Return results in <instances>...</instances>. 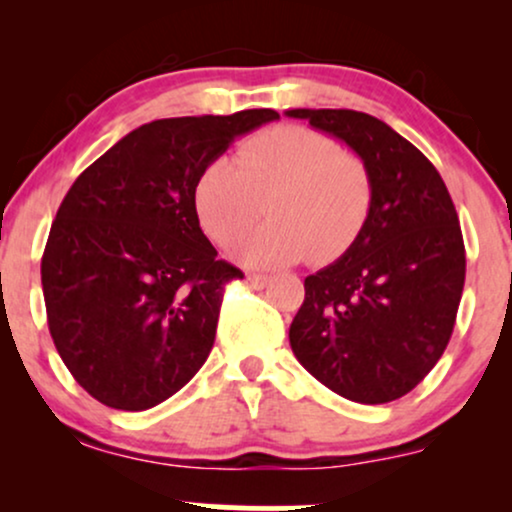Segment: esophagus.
<instances>
[{"label": "esophagus", "instance_id": "34e87169", "mask_svg": "<svg viewBox=\"0 0 512 512\" xmlns=\"http://www.w3.org/2000/svg\"><path fill=\"white\" fill-rule=\"evenodd\" d=\"M269 281H272V279H269L267 274H257V272H250V274H248V284L252 286V289H257V291L267 289Z\"/></svg>", "mask_w": 512, "mask_h": 512}]
</instances>
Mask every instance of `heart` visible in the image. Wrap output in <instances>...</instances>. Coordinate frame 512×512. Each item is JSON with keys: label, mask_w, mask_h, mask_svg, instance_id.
<instances>
[{"label": "heart", "mask_w": 512, "mask_h": 512, "mask_svg": "<svg viewBox=\"0 0 512 512\" xmlns=\"http://www.w3.org/2000/svg\"><path fill=\"white\" fill-rule=\"evenodd\" d=\"M264 202L272 221L243 245V260L255 267H286L305 257L325 264L366 228L373 175L363 158L313 127H269L245 139L236 158H214L195 185L199 223L221 248L245 238Z\"/></svg>", "instance_id": "b5f03b06"}]
</instances>
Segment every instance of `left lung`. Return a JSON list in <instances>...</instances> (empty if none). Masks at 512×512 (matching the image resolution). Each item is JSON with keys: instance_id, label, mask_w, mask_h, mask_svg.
<instances>
[{"instance_id": "left-lung-1", "label": "left lung", "mask_w": 512, "mask_h": 512, "mask_svg": "<svg viewBox=\"0 0 512 512\" xmlns=\"http://www.w3.org/2000/svg\"><path fill=\"white\" fill-rule=\"evenodd\" d=\"M286 115L342 139L373 175L361 236L305 276L291 349L337 395L392 402L431 373L452 337L467 272L455 204L436 166L378 117L308 108Z\"/></svg>"}]
</instances>
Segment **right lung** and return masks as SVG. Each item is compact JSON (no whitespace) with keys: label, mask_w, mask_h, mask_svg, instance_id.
<instances>
[{"label":"right lung","mask_w":512,"mask_h":512,"mask_svg":"<svg viewBox=\"0 0 512 512\" xmlns=\"http://www.w3.org/2000/svg\"><path fill=\"white\" fill-rule=\"evenodd\" d=\"M269 108L168 117L93 161L62 199L40 262L57 354L93 399L144 411L207 361L223 289L243 272L199 228L195 185Z\"/></svg>","instance_id":"add662e5"}]
</instances>
